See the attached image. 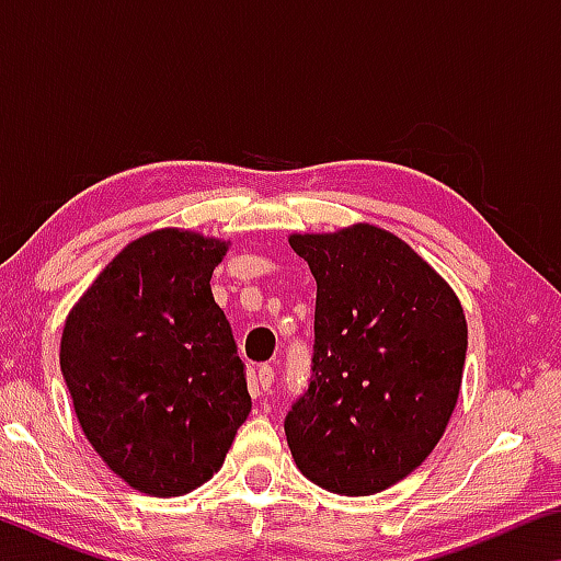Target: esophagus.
Returning <instances> with one entry per match:
<instances>
[{
  "instance_id": "esophagus-1",
  "label": "esophagus",
  "mask_w": 561,
  "mask_h": 561,
  "mask_svg": "<svg viewBox=\"0 0 561 561\" xmlns=\"http://www.w3.org/2000/svg\"><path fill=\"white\" fill-rule=\"evenodd\" d=\"M257 383L262 386V391H270L274 383V368L272 366H260L257 368Z\"/></svg>"
}]
</instances>
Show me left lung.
<instances>
[{"instance_id": "1", "label": "left lung", "mask_w": 561, "mask_h": 561, "mask_svg": "<svg viewBox=\"0 0 561 561\" xmlns=\"http://www.w3.org/2000/svg\"><path fill=\"white\" fill-rule=\"evenodd\" d=\"M317 279L311 383L284 421L307 480L346 497L408 478L448 428L468 321L458 294L383 227L294 232Z\"/></svg>"}]
</instances>
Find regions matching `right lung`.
<instances>
[{"instance_id": "1", "label": "right lung", "mask_w": 561, "mask_h": 561, "mask_svg": "<svg viewBox=\"0 0 561 561\" xmlns=\"http://www.w3.org/2000/svg\"><path fill=\"white\" fill-rule=\"evenodd\" d=\"M227 247L180 227L148 232L66 317L59 360L81 431L150 497L205 485L252 411L230 321L210 289Z\"/></svg>"}]
</instances>
